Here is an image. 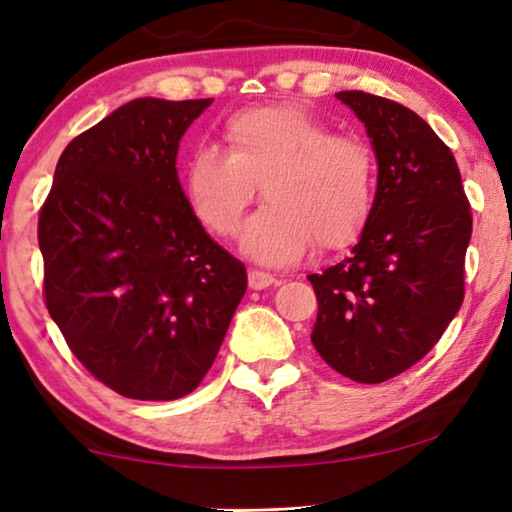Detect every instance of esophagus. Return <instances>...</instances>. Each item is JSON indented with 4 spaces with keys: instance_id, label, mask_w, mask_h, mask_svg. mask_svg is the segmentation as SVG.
<instances>
[{
    "instance_id": "1",
    "label": "esophagus",
    "mask_w": 512,
    "mask_h": 512,
    "mask_svg": "<svg viewBox=\"0 0 512 512\" xmlns=\"http://www.w3.org/2000/svg\"><path fill=\"white\" fill-rule=\"evenodd\" d=\"M247 279H249V286H251V289H256V291L268 289V286L277 284V277H275V275H270V272H263V270H249Z\"/></svg>"
}]
</instances>
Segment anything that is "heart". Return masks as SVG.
Instances as JSON below:
<instances>
[{"label":"heart","instance_id":"b5f03b06","mask_svg":"<svg viewBox=\"0 0 512 512\" xmlns=\"http://www.w3.org/2000/svg\"><path fill=\"white\" fill-rule=\"evenodd\" d=\"M228 153L202 146L186 165V198L216 237H230L254 202L268 200L244 223L240 247L265 265L296 263L312 249L352 242L373 212L375 153L356 132H331L307 111L244 109L226 123Z\"/></svg>","mask_w":512,"mask_h":512}]
</instances>
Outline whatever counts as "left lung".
Returning a JSON list of instances; mask_svg holds the SVG:
<instances>
[{
    "instance_id": "8db88e82",
    "label": "left lung",
    "mask_w": 512,
    "mask_h": 512,
    "mask_svg": "<svg viewBox=\"0 0 512 512\" xmlns=\"http://www.w3.org/2000/svg\"><path fill=\"white\" fill-rule=\"evenodd\" d=\"M338 100L366 125L377 191L352 251L307 277L312 345L340 375L377 384L424 359L459 312L473 216L457 160L424 118L363 90Z\"/></svg>"
}]
</instances>
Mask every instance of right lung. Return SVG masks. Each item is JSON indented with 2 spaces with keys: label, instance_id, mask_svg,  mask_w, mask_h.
<instances>
[{
  "label": "right lung",
  "instance_id": "right-lung-1",
  "mask_svg": "<svg viewBox=\"0 0 512 512\" xmlns=\"http://www.w3.org/2000/svg\"><path fill=\"white\" fill-rule=\"evenodd\" d=\"M209 104L139 97L111 111L62 151L39 214L48 312L125 398L191 394L247 291L179 184V139Z\"/></svg>",
  "mask_w": 512,
  "mask_h": 512
}]
</instances>
